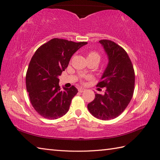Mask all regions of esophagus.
Returning <instances> with one entry per match:
<instances>
[{
  "label": "esophagus",
  "mask_w": 160,
  "mask_h": 160,
  "mask_svg": "<svg viewBox=\"0 0 160 160\" xmlns=\"http://www.w3.org/2000/svg\"><path fill=\"white\" fill-rule=\"evenodd\" d=\"M84 91H85V89H84V88H79V89H78V91H79V92H80V93L84 92Z\"/></svg>",
  "instance_id": "obj_1"
}]
</instances>
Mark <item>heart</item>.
<instances>
[{
    "mask_svg": "<svg viewBox=\"0 0 160 160\" xmlns=\"http://www.w3.org/2000/svg\"><path fill=\"white\" fill-rule=\"evenodd\" d=\"M100 56L98 52L96 51H91L87 53V60H96L98 62L100 61Z\"/></svg>",
    "mask_w": 160,
    "mask_h": 160,
    "instance_id": "heart-1",
    "label": "heart"
}]
</instances>
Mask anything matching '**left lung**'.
I'll list each match as a JSON object with an SVG mask.
<instances>
[{"instance_id":"obj_1","label":"left lung","mask_w":160,"mask_h":160,"mask_svg":"<svg viewBox=\"0 0 160 160\" xmlns=\"http://www.w3.org/2000/svg\"><path fill=\"white\" fill-rule=\"evenodd\" d=\"M99 42L108 57V64L97 87L106 88L104 95L96 93L87 105L95 118L108 120L119 116L132 99L135 85V72L126 51L108 40Z\"/></svg>"}]
</instances>
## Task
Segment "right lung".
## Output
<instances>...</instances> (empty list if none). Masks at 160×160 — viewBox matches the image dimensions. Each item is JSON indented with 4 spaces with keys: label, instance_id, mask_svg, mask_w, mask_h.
<instances>
[{
    "label": "right lung",
    "instance_id": "right-lung-1",
    "mask_svg": "<svg viewBox=\"0 0 160 160\" xmlns=\"http://www.w3.org/2000/svg\"><path fill=\"white\" fill-rule=\"evenodd\" d=\"M87 44L53 38L36 50L27 71L26 87L33 107L41 116L55 120L69 111L78 89L72 86L61 90L58 77L74 53Z\"/></svg>",
    "mask_w": 160,
    "mask_h": 160
}]
</instances>
